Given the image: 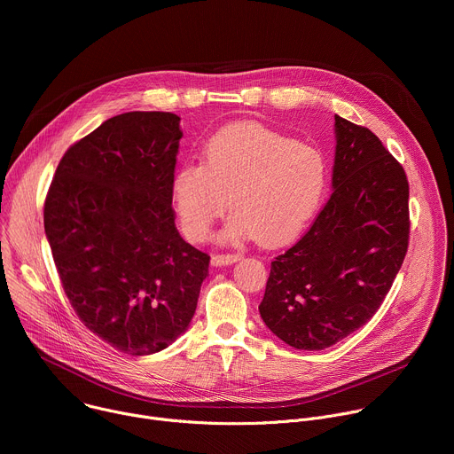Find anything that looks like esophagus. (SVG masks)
Returning a JSON list of instances; mask_svg holds the SVG:
<instances>
[{"mask_svg":"<svg viewBox=\"0 0 454 454\" xmlns=\"http://www.w3.org/2000/svg\"><path fill=\"white\" fill-rule=\"evenodd\" d=\"M242 254L240 253H217V254H212V266H228V264H233L237 261H240Z\"/></svg>","mask_w":454,"mask_h":454,"instance_id":"34e87169","label":"esophagus"}]
</instances>
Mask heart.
Segmentation results:
<instances>
[{
    "label": "heart",
    "instance_id": "1",
    "mask_svg": "<svg viewBox=\"0 0 454 454\" xmlns=\"http://www.w3.org/2000/svg\"><path fill=\"white\" fill-rule=\"evenodd\" d=\"M327 183V160L317 147L261 125H233L205 144L201 165L176 170L170 198L193 242L208 237L230 205L226 240L256 237L264 246H282L310 226Z\"/></svg>",
    "mask_w": 454,
    "mask_h": 454
}]
</instances>
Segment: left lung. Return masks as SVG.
<instances>
[{
  "label": "left lung",
  "instance_id": "left-lung-1",
  "mask_svg": "<svg viewBox=\"0 0 454 454\" xmlns=\"http://www.w3.org/2000/svg\"><path fill=\"white\" fill-rule=\"evenodd\" d=\"M334 120L333 196L309 231L271 262L258 305L270 331L298 350L333 347L366 325L410 242L403 165L370 129Z\"/></svg>",
  "mask_w": 454,
  "mask_h": 454
}]
</instances>
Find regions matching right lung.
Wrapping results in <instances>:
<instances>
[{
  "instance_id": "add662e5",
  "label": "right lung",
  "mask_w": 454,
  "mask_h": 454,
  "mask_svg": "<svg viewBox=\"0 0 454 454\" xmlns=\"http://www.w3.org/2000/svg\"><path fill=\"white\" fill-rule=\"evenodd\" d=\"M179 116L131 111L106 120L57 165L44 231L75 314L113 348H167L196 312L210 254L176 228L170 181Z\"/></svg>"
}]
</instances>
